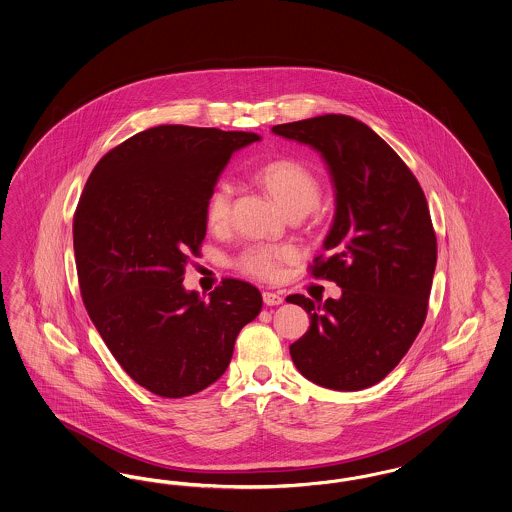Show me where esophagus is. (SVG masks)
<instances>
[{
	"label": "esophagus",
	"mask_w": 512,
	"mask_h": 512,
	"mask_svg": "<svg viewBox=\"0 0 512 512\" xmlns=\"http://www.w3.org/2000/svg\"><path fill=\"white\" fill-rule=\"evenodd\" d=\"M263 301L266 307H278L284 303V297L280 293H272V291H265L263 293Z\"/></svg>",
	"instance_id": "34e87169"
}]
</instances>
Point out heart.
<instances>
[{
    "instance_id": "heart-1",
    "label": "heart",
    "mask_w": 512,
    "mask_h": 512,
    "mask_svg": "<svg viewBox=\"0 0 512 512\" xmlns=\"http://www.w3.org/2000/svg\"><path fill=\"white\" fill-rule=\"evenodd\" d=\"M257 177L286 211H310L318 204L320 184L303 162L291 158L272 160L257 169ZM232 200L234 186L228 181H219L209 190L205 200V221L213 230L225 228L230 219ZM287 257H291V251L284 247L249 246L236 257V266L255 278H274L280 270V263Z\"/></svg>"
}]
</instances>
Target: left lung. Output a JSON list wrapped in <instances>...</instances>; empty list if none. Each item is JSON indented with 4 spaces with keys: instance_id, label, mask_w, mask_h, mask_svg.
<instances>
[{
    "instance_id": "obj_1",
    "label": "left lung",
    "mask_w": 512,
    "mask_h": 512,
    "mask_svg": "<svg viewBox=\"0 0 512 512\" xmlns=\"http://www.w3.org/2000/svg\"><path fill=\"white\" fill-rule=\"evenodd\" d=\"M272 133L316 150L335 192L322 246L329 257H316L312 274L343 293L318 305L287 297L310 316L307 333L289 347L293 364L320 387L368 389L398 366L427 318L436 268L427 198L366 123L326 114L274 125Z\"/></svg>"
}]
</instances>
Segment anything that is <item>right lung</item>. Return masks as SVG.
I'll return each instance as SVG.
<instances>
[{"mask_svg": "<svg viewBox=\"0 0 512 512\" xmlns=\"http://www.w3.org/2000/svg\"><path fill=\"white\" fill-rule=\"evenodd\" d=\"M257 133L158 125L95 165L74 215L83 303L125 373L158 396L183 398L225 373L261 291L226 278L209 299L183 286L205 238V200L232 154Z\"/></svg>", "mask_w": 512, "mask_h": 512, "instance_id": "obj_1", "label": "right lung"}]
</instances>
